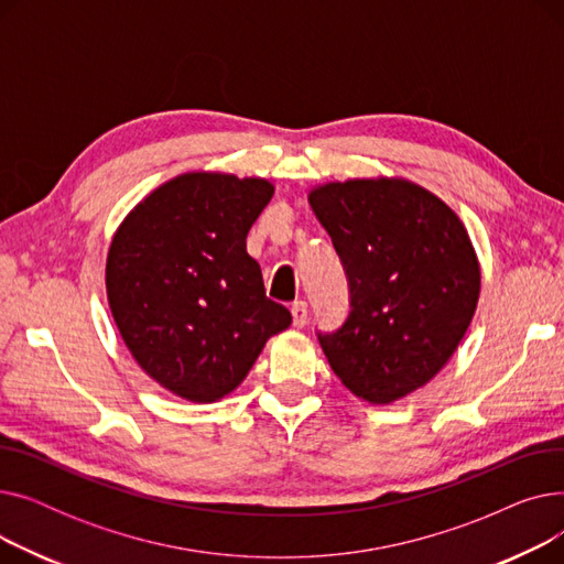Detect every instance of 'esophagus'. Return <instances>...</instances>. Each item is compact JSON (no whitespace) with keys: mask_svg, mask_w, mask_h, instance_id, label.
Returning <instances> with one entry per match:
<instances>
[{"mask_svg":"<svg viewBox=\"0 0 564 564\" xmlns=\"http://www.w3.org/2000/svg\"><path fill=\"white\" fill-rule=\"evenodd\" d=\"M292 322H294V327H304V324H306V319H308V304L306 302H294L292 304Z\"/></svg>","mask_w":564,"mask_h":564,"instance_id":"1","label":"esophagus"}]
</instances>
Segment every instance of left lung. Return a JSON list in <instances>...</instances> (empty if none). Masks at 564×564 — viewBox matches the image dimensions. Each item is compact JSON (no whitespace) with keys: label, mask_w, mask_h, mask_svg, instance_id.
I'll list each match as a JSON object with an SVG mask.
<instances>
[{"label":"left lung","mask_w":564,"mask_h":564,"mask_svg":"<svg viewBox=\"0 0 564 564\" xmlns=\"http://www.w3.org/2000/svg\"><path fill=\"white\" fill-rule=\"evenodd\" d=\"M349 283V315L319 345L345 389L395 402L451 361L480 297L470 237L438 196L404 177H354L308 192Z\"/></svg>","instance_id":"obj_1"}]
</instances>
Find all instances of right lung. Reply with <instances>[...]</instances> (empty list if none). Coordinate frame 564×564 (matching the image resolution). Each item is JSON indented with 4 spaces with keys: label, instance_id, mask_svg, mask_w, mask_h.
Masks as SVG:
<instances>
[{
    "label": "right lung",
    "instance_id": "obj_1",
    "mask_svg": "<svg viewBox=\"0 0 564 564\" xmlns=\"http://www.w3.org/2000/svg\"><path fill=\"white\" fill-rule=\"evenodd\" d=\"M272 196L264 177L183 173L139 200L111 237L105 283L116 327L141 370L177 398L221 400L290 327L247 253Z\"/></svg>",
    "mask_w": 564,
    "mask_h": 564
}]
</instances>
